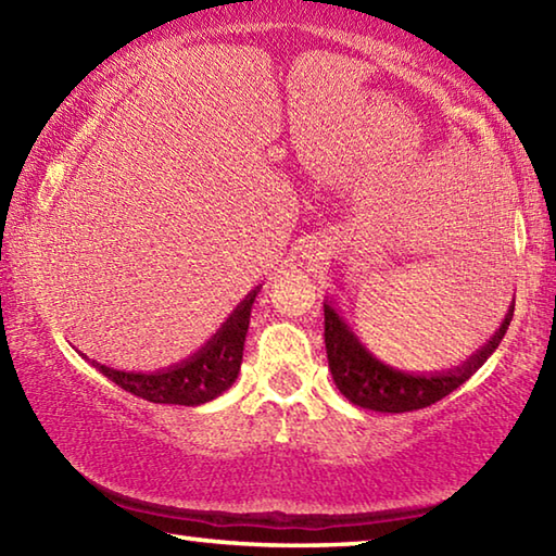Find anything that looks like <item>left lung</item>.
Segmentation results:
<instances>
[{
    "label": "left lung",
    "instance_id": "8db88e82",
    "mask_svg": "<svg viewBox=\"0 0 556 556\" xmlns=\"http://www.w3.org/2000/svg\"><path fill=\"white\" fill-rule=\"evenodd\" d=\"M513 306L507 308L501 328L488 341L481 351L464 361V365L439 372V375H409L402 370H394L384 365L380 357H375L368 348L361 343V338L353 333V328L345 324V318L336 312V308L324 301V338H326V355L328 368H331L336 388L341 390L345 400L363 409L372 412H388V414H402L425 409L429 404L444 400L446 394L460 388L470 375H473L481 365L495 353L501 345L507 326L513 321Z\"/></svg>",
    "mask_w": 556,
    "mask_h": 556
}]
</instances>
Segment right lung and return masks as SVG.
I'll list each match as a JSON object with an SVG mask.
<instances>
[{"mask_svg": "<svg viewBox=\"0 0 556 556\" xmlns=\"http://www.w3.org/2000/svg\"><path fill=\"white\" fill-rule=\"evenodd\" d=\"M262 287H255L244 296L238 308L225 318V324L211 336V341L199 353L186 357L184 363L159 372H125L90 361L108 380L119 384L137 397L154 404H184L199 407L218 397L238 380L244 336L250 328V312Z\"/></svg>", "mask_w": 556, "mask_h": 556, "instance_id": "obj_1", "label": "right lung"}]
</instances>
